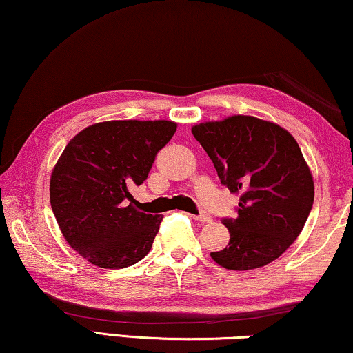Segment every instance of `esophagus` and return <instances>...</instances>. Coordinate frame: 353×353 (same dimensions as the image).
Masks as SVG:
<instances>
[{
	"label": "esophagus",
	"mask_w": 353,
	"mask_h": 353,
	"mask_svg": "<svg viewBox=\"0 0 353 353\" xmlns=\"http://www.w3.org/2000/svg\"><path fill=\"white\" fill-rule=\"evenodd\" d=\"M192 218L197 219V221H201V223H210L212 221V216L208 213H205V212H201L199 214H194Z\"/></svg>",
	"instance_id": "obj_1"
}]
</instances>
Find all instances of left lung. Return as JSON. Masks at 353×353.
<instances>
[{"label":"left lung","mask_w":353,"mask_h":353,"mask_svg":"<svg viewBox=\"0 0 353 353\" xmlns=\"http://www.w3.org/2000/svg\"><path fill=\"white\" fill-rule=\"evenodd\" d=\"M221 185L240 194L237 218H224L229 243L210 256L224 269L263 268L303 231L314 203V178L298 141L274 122L231 116L194 125Z\"/></svg>","instance_id":"left-lung-1"}]
</instances>
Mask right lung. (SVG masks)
Returning <instances> with one entry per match:
<instances>
[{
  "instance_id": "obj_1",
  "label": "right lung",
  "mask_w": 353,
  "mask_h": 353,
  "mask_svg": "<svg viewBox=\"0 0 353 353\" xmlns=\"http://www.w3.org/2000/svg\"><path fill=\"white\" fill-rule=\"evenodd\" d=\"M175 130L172 121H106L65 146L50 175V207L66 242L89 263L122 269L150 253L162 216L140 212L130 191Z\"/></svg>"
}]
</instances>
